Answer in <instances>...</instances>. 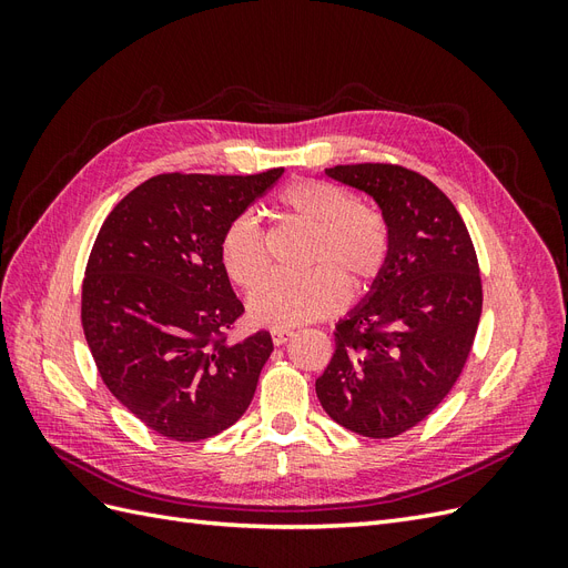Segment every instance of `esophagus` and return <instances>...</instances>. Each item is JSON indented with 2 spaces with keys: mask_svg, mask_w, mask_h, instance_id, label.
Masks as SVG:
<instances>
[{
  "mask_svg": "<svg viewBox=\"0 0 568 568\" xmlns=\"http://www.w3.org/2000/svg\"><path fill=\"white\" fill-rule=\"evenodd\" d=\"M291 336H294V332H291V329H272L274 346H282V343H286Z\"/></svg>",
  "mask_w": 568,
  "mask_h": 568,
  "instance_id": "1",
  "label": "esophagus"
}]
</instances>
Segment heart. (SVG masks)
<instances>
[{"label":"heart","instance_id":"obj_1","mask_svg":"<svg viewBox=\"0 0 568 568\" xmlns=\"http://www.w3.org/2000/svg\"><path fill=\"white\" fill-rule=\"evenodd\" d=\"M280 209L313 232L311 257L315 267L303 277L265 280L248 296V317L261 326L286 329L341 311L348 280L353 291H365L382 277L390 257V227L382 213L357 205L338 184L322 180L291 182ZM220 263L239 286L251 288L267 270V246L261 222L239 213L220 236Z\"/></svg>","mask_w":568,"mask_h":568}]
</instances>
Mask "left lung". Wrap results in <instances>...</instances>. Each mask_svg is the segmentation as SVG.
I'll return each instance as SVG.
<instances>
[{"label": "left lung", "instance_id": "8db88e82", "mask_svg": "<svg viewBox=\"0 0 568 568\" xmlns=\"http://www.w3.org/2000/svg\"><path fill=\"white\" fill-rule=\"evenodd\" d=\"M324 175L379 205L390 257L338 320L336 351L315 390L348 432L393 438L432 415L467 363L484 305L476 251L453 201L419 173L359 163Z\"/></svg>", "mask_w": 568, "mask_h": 568}]
</instances>
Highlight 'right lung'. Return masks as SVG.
Listing matches in <instances>:
<instances>
[{
  "label": "right lung",
  "instance_id": "right-lung-1",
  "mask_svg": "<svg viewBox=\"0 0 568 568\" xmlns=\"http://www.w3.org/2000/svg\"><path fill=\"white\" fill-rule=\"evenodd\" d=\"M284 175H156L101 225L82 282V329L106 388L151 432L203 440L253 400L270 332L222 338L244 313L220 236Z\"/></svg>",
  "mask_w": 568,
  "mask_h": 568
}]
</instances>
